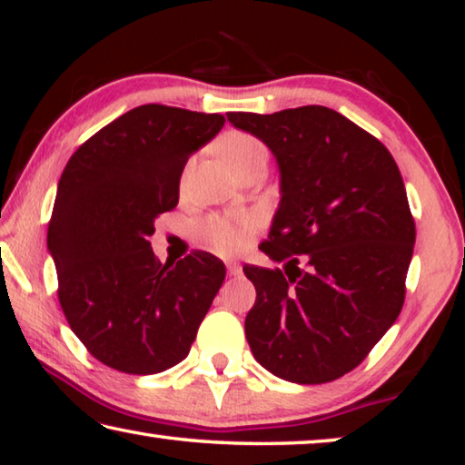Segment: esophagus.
<instances>
[{"instance_id":"34e87169","label":"esophagus","mask_w":465,"mask_h":465,"mask_svg":"<svg viewBox=\"0 0 465 465\" xmlns=\"http://www.w3.org/2000/svg\"><path fill=\"white\" fill-rule=\"evenodd\" d=\"M227 272H230V277H240L242 266L238 262H227Z\"/></svg>"}]
</instances>
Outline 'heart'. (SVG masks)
Masks as SVG:
<instances>
[{"label": "heart", "instance_id": "heart-1", "mask_svg": "<svg viewBox=\"0 0 465 465\" xmlns=\"http://www.w3.org/2000/svg\"><path fill=\"white\" fill-rule=\"evenodd\" d=\"M219 149H222L223 157L233 168L235 174L246 168L258 166V163L266 166V162H269V149H266L262 141L243 131L225 133L222 141H219ZM250 227L252 219L246 215H219L207 219L201 225V233L213 248L222 252H233L246 242Z\"/></svg>", "mask_w": 465, "mask_h": 465}]
</instances>
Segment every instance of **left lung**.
I'll list each match as a JSON object with an SVG mask.
<instances>
[{
	"label": "left lung",
	"mask_w": 465,
	"mask_h": 465,
	"mask_svg": "<svg viewBox=\"0 0 465 465\" xmlns=\"http://www.w3.org/2000/svg\"><path fill=\"white\" fill-rule=\"evenodd\" d=\"M227 121L271 149L281 178L261 250L285 272L243 266L256 287L252 355L291 383L334 381L402 310L416 238L404 180L388 149L332 108L227 113Z\"/></svg>",
	"instance_id": "8db88e82"
}]
</instances>
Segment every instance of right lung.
Returning a JSON list of instances; mask_svg holds the SVG:
<instances>
[{"label": "right lung", "mask_w": 465, "mask_h": 465, "mask_svg": "<svg viewBox=\"0 0 465 465\" xmlns=\"http://www.w3.org/2000/svg\"><path fill=\"white\" fill-rule=\"evenodd\" d=\"M222 114L145 104L77 149L63 170L46 248L59 302L75 336L100 363L133 375L186 359L225 279V264L194 252L157 261V215L178 204L188 157L207 145Z\"/></svg>", "instance_id": "add662e5"}]
</instances>
